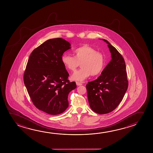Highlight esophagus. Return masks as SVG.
Wrapping results in <instances>:
<instances>
[{"label": "esophagus", "instance_id": "esophagus-1", "mask_svg": "<svg viewBox=\"0 0 153 153\" xmlns=\"http://www.w3.org/2000/svg\"><path fill=\"white\" fill-rule=\"evenodd\" d=\"M76 84L77 85H82V84L80 82H78V81L76 82Z\"/></svg>", "mask_w": 153, "mask_h": 153}]
</instances>
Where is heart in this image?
<instances>
[{
  "mask_svg": "<svg viewBox=\"0 0 153 153\" xmlns=\"http://www.w3.org/2000/svg\"><path fill=\"white\" fill-rule=\"evenodd\" d=\"M73 55L64 53L61 57L63 65L68 70L74 72L80 65L81 68L73 73L71 78L82 81L92 76L102 73L105 65L103 53L88 45H83L73 50Z\"/></svg>",
  "mask_w": 153,
  "mask_h": 153,
  "instance_id": "obj_1",
  "label": "heart"
}]
</instances>
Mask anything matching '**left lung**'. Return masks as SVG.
I'll list each match as a JSON object with an SVG mask.
<instances>
[{
    "instance_id": "1",
    "label": "left lung",
    "mask_w": 153,
    "mask_h": 153,
    "mask_svg": "<svg viewBox=\"0 0 153 153\" xmlns=\"http://www.w3.org/2000/svg\"><path fill=\"white\" fill-rule=\"evenodd\" d=\"M112 59L96 80L86 85L91 109L100 114L112 112L121 102L128 87L126 66L117 49L106 40Z\"/></svg>"
}]
</instances>
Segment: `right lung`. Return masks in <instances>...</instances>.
<instances>
[{"instance_id": "right-lung-1", "label": "right lung", "mask_w": 153, "mask_h": 153, "mask_svg": "<svg viewBox=\"0 0 153 153\" xmlns=\"http://www.w3.org/2000/svg\"><path fill=\"white\" fill-rule=\"evenodd\" d=\"M71 44L62 38L49 39L30 55L23 80L32 102L38 109L50 115L62 113L68 106V94L76 87L70 82L61 61Z\"/></svg>"}]
</instances>
